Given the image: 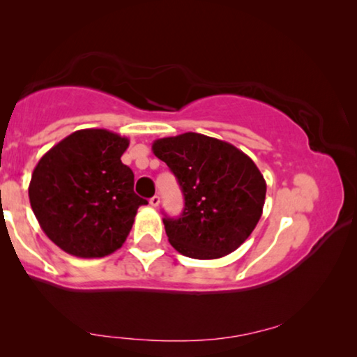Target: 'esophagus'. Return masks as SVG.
I'll use <instances>...</instances> for the list:
<instances>
[{"label":"esophagus","mask_w":357,"mask_h":357,"mask_svg":"<svg viewBox=\"0 0 357 357\" xmlns=\"http://www.w3.org/2000/svg\"><path fill=\"white\" fill-rule=\"evenodd\" d=\"M149 203H151V206H153V208H157V206H159V204H160V197H159V195H154V197L149 200Z\"/></svg>","instance_id":"esophagus-1"}]
</instances>
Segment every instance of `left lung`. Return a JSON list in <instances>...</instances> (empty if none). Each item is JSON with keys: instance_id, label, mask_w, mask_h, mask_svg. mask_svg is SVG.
<instances>
[{"instance_id": "1", "label": "left lung", "mask_w": 357, "mask_h": 357, "mask_svg": "<svg viewBox=\"0 0 357 357\" xmlns=\"http://www.w3.org/2000/svg\"><path fill=\"white\" fill-rule=\"evenodd\" d=\"M153 153L173 172L184 195L183 214L164 219L170 244L195 259L236 250L263 214L266 181L255 162L233 144L195 132L159 138Z\"/></svg>"}]
</instances>
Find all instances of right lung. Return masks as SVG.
Listing matches in <instances>:
<instances>
[{"instance_id":"right-lung-1","label":"right lung","mask_w":357,"mask_h":357,"mask_svg":"<svg viewBox=\"0 0 357 357\" xmlns=\"http://www.w3.org/2000/svg\"><path fill=\"white\" fill-rule=\"evenodd\" d=\"M129 138L82 129L55 144L36 165L29 203L44 233L78 258H102L129 236L137 209L134 173L121 162Z\"/></svg>"}]
</instances>
